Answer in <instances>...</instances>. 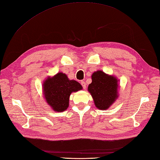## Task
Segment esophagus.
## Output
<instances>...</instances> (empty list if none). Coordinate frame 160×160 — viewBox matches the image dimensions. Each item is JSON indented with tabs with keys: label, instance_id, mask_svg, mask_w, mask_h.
I'll return each instance as SVG.
<instances>
[{
	"label": "esophagus",
	"instance_id": "34e87169",
	"mask_svg": "<svg viewBox=\"0 0 160 160\" xmlns=\"http://www.w3.org/2000/svg\"><path fill=\"white\" fill-rule=\"evenodd\" d=\"M80 84H81L83 88H84V89H86V83H85V82H84V81H81V82H80Z\"/></svg>",
	"mask_w": 160,
	"mask_h": 160
}]
</instances>
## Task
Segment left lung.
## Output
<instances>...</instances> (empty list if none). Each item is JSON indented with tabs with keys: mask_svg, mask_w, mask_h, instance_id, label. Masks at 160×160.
<instances>
[{
	"mask_svg": "<svg viewBox=\"0 0 160 160\" xmlns=\"http://www.w3.org/2000/svg\"><path fill=\"white\" fill-rule=\"evenodd\" d=\"M92 82L88 91L96 107L101 110L108 109L118 97V81L116 77L98 70L92 75Z\"/></svg>",
	"mask_w": 160,
	"mask_h": 160,
	"instance_id": "left-lung-1",
	"label": "left lung"
}]
</instances>
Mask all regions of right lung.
I'll list each match as a JSON object with an SVG mask.
<instances>
[{
    "label": "right lung",
    "mask_w": 160,
    "mask_h": 160,
    "mask_svg": "<svg viewBox=\"0 0 160 160\" xmlns=\"http://www.w3.org/2000/svg\"><path fill=\"white\" fill-rule=\"evenodd\" d=\"M42 86L47 103L53 111L57 112H62L68 109L72 92L82 89L79 82L69 80L66 74L61 72L57 73L52 78H47Z\"/></svg>",
    "instance_id": "add662e5"
}]
</instances>
